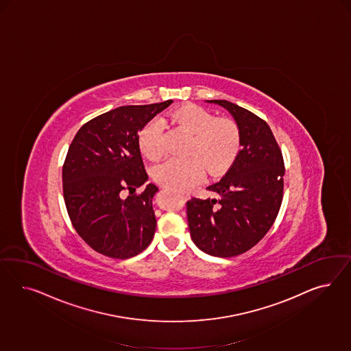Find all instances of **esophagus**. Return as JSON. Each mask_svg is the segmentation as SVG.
Here are the masks:
<instances>
[{"label": "esophagus", "mask_w": 351, "mask_h": 351, "mask_svg": "<svg viewBox=\"0 0 351 351\" xmlns=\"http://www.w3.org/2000/svg\"><path fill=\"white\" fill-rule=\"evenodd\" d=\"M180 197L182 198V199H186V198H188L185 194H180Z\"/></svg>", "instance_id": "34e87169"}]
</instances>
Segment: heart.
I'll return each mask as SVG.
<instances>
[{
  "label": "heart",
  "instance_id": "heart-1",
  "mask_svg": "<svg viewBox=\"0 0 351 351\" xmlns=\"http://www.w3.org/2000/svg\"><path fill=\"white\" fill-rule=\"evenodd\" d=\"M167 119L193 135L188 158H170L154 169L160 185L178 191H189L203 179L204 171L213 175L228 170L241 149V132L228 118H216L202 106H184ZM165 125L160 118L149 121L138 135V147L149 160H160Z\"/></svg>",
  "mask_w": 351,
  "mask_h": 351
}]
</instances>
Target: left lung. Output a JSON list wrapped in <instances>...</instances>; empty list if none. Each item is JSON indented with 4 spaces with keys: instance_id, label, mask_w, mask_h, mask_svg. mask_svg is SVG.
<instances>
[{
    "instance_id": "8db88e82",
    "label": "left lung",
    "mask_w": 351,
    "mask_h": 351,
    "mask_svg": "<svg viewBox=\"0 0 351 351\" xmlns=\"http://www.w3.org/2000/svg\"><path fill=\"white\" fill-rule=\"evenodd\" d=\"M225 108L241 132V145L232 167L207 189L217 198L186 202L191 237L208 255L245 254L269 232L279 213L285 162L276 138L264 119L228 100H207Z\"/></svg>"
}]
</instances>
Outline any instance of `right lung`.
Instances as JSON below:
<instances>
[{
	"label": "right lung",
	"instance_id": "1",
	"mask_svg": "<svg viewBox=\"0 0 351 351\" xmlns=\"http://www.w3.org/2000/svg\"><path fill=\"white\" fill-rule=\"evenodd\" d=\"M172 100L125 106L88 121L78 130L63 165L64 202L78 235L96 252L130 258L143 252L156 232L152 199L138 147V131ZM128 199L121 198L123 191Z\"/></svg>",
	"mask_w": 351,
	"mask_h": 351
}]
</instances>
